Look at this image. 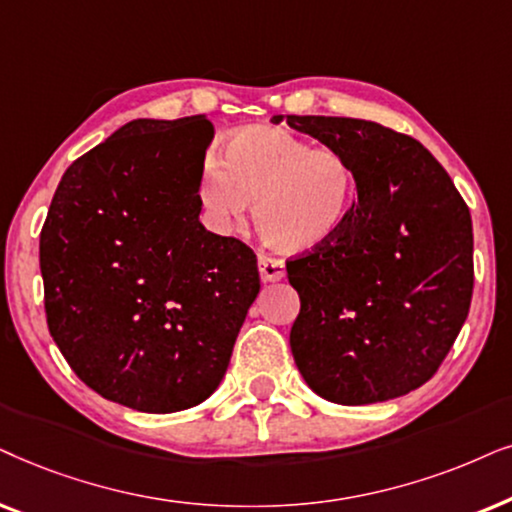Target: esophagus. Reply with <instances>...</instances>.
Wrapping results in <instances>:
<instances>
[{
    "label": "esophagus",
    "mask_w": 512,
    "mask_h": 512,
    "mask_svg": "<svg viewBox=\"0 0 512 512\" xmlns=\"http://www.w3.org/2000/svg\"><path fill=\"white\" fill-rule=\"evenodd\" d=\"M257 264H260V276L264 283H276L285 276V262L278 260L274 255L260 252V255H257Z\"/></svg>",
    "instance_id": "esophagus-1"
}]
</instances>
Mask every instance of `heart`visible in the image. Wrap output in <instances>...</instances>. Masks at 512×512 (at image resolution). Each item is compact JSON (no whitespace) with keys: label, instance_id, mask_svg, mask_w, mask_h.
<instances>
[{"label":"heart","instance_id":"obj_1","mask_svg":"<svg viewBox=\"0 0 512 512\" xmlns=\"http://www.w3.org/2000/svg\"><path fill=\"white\" fill-rule=\"evenodd\" d=\"M353 170L330 147L283 128L252 126L224 142L220 163L203 166L196 199L220 234L236 229L255 203V224L276 248L309 252L332 241L349 215Z\"/></svg>","mask_w":512,"mask_h":512}]
</instances>
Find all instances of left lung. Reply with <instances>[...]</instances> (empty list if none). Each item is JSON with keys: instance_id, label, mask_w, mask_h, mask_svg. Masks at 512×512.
Segmentation results:
<instances>
[{"instance_id": "1", "label": "left lung", "mask_w": 512, "mask_h": 512, "mask_svg": "<svg viewBox=\"0 0 512 512\" xmlns=\"http://www.w3.org/2000/svg\"><path fill=\"white\" fill-rule=\"evenodd\" d=\"M349 161L358 199L339 234L288 260L290 330L313 391L370 405L426 384L473 297V222L435 156L410 135L349 117H283Z\"/></svg>"}]
</instances>
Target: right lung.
Instances as JSON below:
<instances>
[{
  "instance_id": "add662e5",
  "label": "right lung",
  "mask_w": 512,
  "mask_h": 512,
  "mask_svg": "<svg viewBox=\"0 0 512 512\" xmlns=\"http://www.w3.org/2000/svg\"><path fill=\"white\" fill-rule=\"evenodd\" d=\"M213 124L135 119L65 170L39 236L53 342L102 398L168 414L220 386L257 257L199 222Z\"/></svg>"
}]
</instances>
